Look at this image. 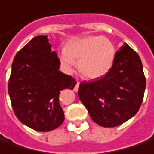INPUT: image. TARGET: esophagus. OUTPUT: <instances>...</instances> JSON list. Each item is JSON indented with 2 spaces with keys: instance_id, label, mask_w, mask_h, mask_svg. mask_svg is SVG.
<instances>
[{
  "instance_id": "34e87169",
  "label": "esophagus",
  "mask_w": 154,
  "mask_h": 154,
  "mask_svg": "<svg viewBox=\"0 0 154 154\" xmlns=\"http://www.w3.org/2000/svg\"><path fill=\"white\" fill-rule=\"evenodd\" d=\"M79 85H80V82H77V84H76L75 88H74V91H75V92H77L78 88H79Z\"/></svg>"
}]
</instances>
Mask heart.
I'll use <instances>...</instances> for the list:
<instances>
[{"mask_svg":"<svg viewBox=\"0 0 154 154\" xmlns=\"http://www.w3.org/2000/svg\"><path fill=\"white\" fill-rule=\"evenodd\" d=\"M116 55V47L109 38L88 36L69 41L59 58L68 72H72L75 62L78 61V69L83 77L97 79L109 72Z\"/></svg>","mask_w":154,"mask_h":154,"instance_id":"heart-1","label":"heart"}]
</instances>
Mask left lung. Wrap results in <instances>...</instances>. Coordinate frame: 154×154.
Masks as SVG:
<instances>
[{
	"label": "left lung",
	"mask_w": 154,
	"mask_h": 154,
	"mask_svg": "<svg viewBox=\"0 0 154 154\" xmlns=\"http://www.w3.org/2000/svg\"><path fill=\"white\" fill-rule=\"evenodd\" d=\"M146 79L139 55L127 44L117 51L109 72L82 82L78 97L92 120L103 127H115L130 120L143 103Z\"/></svg>",
	"instance_id": "1"
}]
</instances>
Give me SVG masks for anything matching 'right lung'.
<instances>
[{"instance_id":"1","label":"right lung","mask_w":154,"mask_h":154,"mask_svg":"<svg viewBox=\"0 0 154 154\" xmlns=\"http://www.w3.org/2000/svg\"><path fill=\"white\" fill-rule=\"evenodd\" d=\"M60 60L47 36L32 38L14 57L8 94L16 116L38 131H49L64 121L60 91L73 89L77 82L62 73Z\"/></svg>"}]
</instances>
